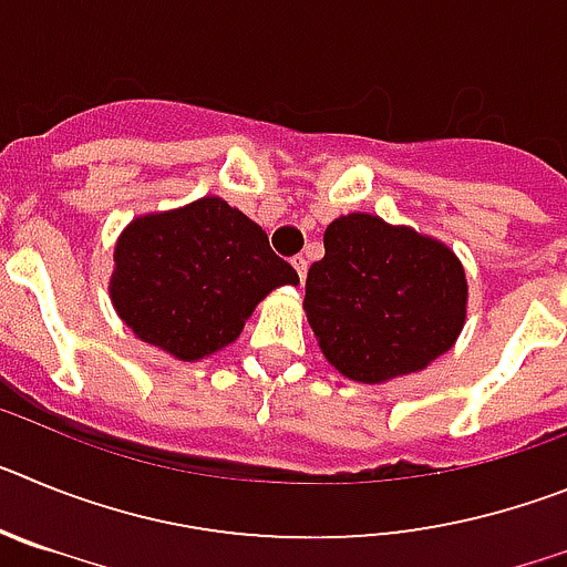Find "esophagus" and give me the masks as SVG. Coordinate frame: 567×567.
Returning a JSON list of instances; mask_svg holds the SVG:
<instances>
[{
    "instance_id": "34e87169",
    "label": "esophagus",
    "mask_w": 567,
    "mask_h": 567,
    "mask_svg": "<svg viewBox=\"0 0 567 567\" xmlns=\"http://www.w3.org/2000/svg\"><path fill=\"white\" fill-rule=\"evenodd\" d=\"M292 267L298 269V278H300V284H303V278H307V267H309V260L303 258V255H295V258H292Z\"/></svg>"
}]
</instances>
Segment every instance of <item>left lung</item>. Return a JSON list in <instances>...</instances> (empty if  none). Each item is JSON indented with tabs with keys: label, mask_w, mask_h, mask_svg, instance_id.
Segmentation results:
<instances>
[{
	"label": "left lung",
	"mask_w": 567,
	"mask_h": 567,
	"mask_svg": "<svg viewBox=\"0 0 567 567\" xmlns=\"http://www.w3.org/2000/svg\"><path fill=\"white\" fill-rule=\"evenodd\" d=\"M307 275L309 327L346 378L380 383L425 369L465 320V272L454 252L378 215H343Z\"/></svg>",
	"instance_id": "1"
}]
</instances>
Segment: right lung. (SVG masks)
<instances>
[{
    "label": "right lung",
    "mask_w": 567,
    "mask_h": 567,
    "mask_svg": "<svg viewBox=\"0 0 567 567\" xmlns=\"http://www.w3.org/2000/svg\"><path fill=\"white\" fill-rule=\"evenodd\" d=\"M298 284L267 233L221 198L144 215L115 247V312L144 343L198 360L233 343L264 295Z\"/></svg>",
    "instance_id": "obj_1"
}]
</instances>
